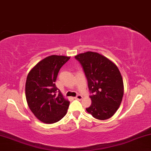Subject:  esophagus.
<instances>
[{"instance_id":"1","label":"esophagus","mask_w":151,"mask_h":151,"mask_svg":"<svg viewBox=\"0 0 151 151\" xmlns=\"http://www.w3.org/2000/svg\"><path fill=\"white\" fill-rule=\"evenodd\" d=\"M82 98H83V97H82L81 95H78L75 97V98H74V99H76V100H81Z\"/></svg>"}]
</instances>
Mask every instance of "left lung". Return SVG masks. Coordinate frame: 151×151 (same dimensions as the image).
<instances>
[{"label":"left lung","instance_id":"8db88e82","mask_svg":"<svg viewBox=\"0 0 151 151\" xmlns=\"http://www.w3.org/2000/svg\"><path fill=\"white\" fill-rule=\"evenodd\" d=\"M74 57L82 65L92 93L91 105L86 109L97 119H109L119 108L123 96V81L118 67L97 52L87 51Z\"/></svg>","mask_w":151,"mask_h":151}]
</instances>
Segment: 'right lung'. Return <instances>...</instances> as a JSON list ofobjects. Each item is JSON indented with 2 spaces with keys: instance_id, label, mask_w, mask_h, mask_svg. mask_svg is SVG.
Listing matches in <instances>:
<instances>
[{
  "instance_id": "obj_1",
  "label": "right lung",
  "mask_w": 151,
  "mask_h": 151,
  "mask_svg": "<svg viewBox=\"0 0 151 151\" xmlns=\"http://www.w3.org/2000/svg\"><path fill=\"white\" fill-rule=\"evenodd\" d=\"M70 58L57 55L47 56L28 74L25 88L26 101L30 111L41 122L56 123L67 114L70 102L64 98L55 82L59 70Z\"/></svg>"
}]
</instances>
